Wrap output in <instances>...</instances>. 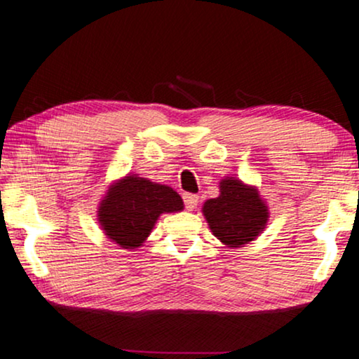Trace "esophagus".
Instances as JSON below:
<instances>
[{"mask_svg": "<svg viewBox=\"0 0 359 359\" xmlns=\"http://www.w3.org/2000/svg\"><path fill=\"white\" fill-rule=\"evenodd\" d=\"M183 199H184V206L188 211H194V209H196L198 201H199V198L196 196V194H184Z\"/></svg>", "mask_w": 359, "mask_h": 359, "instance_id": "obj_1", "label": "esophagus"}]
</instances>
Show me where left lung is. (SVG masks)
<instances>
[{
	"label": "left lung",
	"mask_w": 359,
	"mask_h": 359,
	"mask_svg": "<svg viewBox=\"0 0 359 359\" xmlns=\"http://www.w3.org/2000/svg\"><path fill=\"white\" fill-rule=\"evenodd\" d=\"M203 216L222 245L237 249L262 234L271 212L257 186L226 176L219 181V196L203 204Z\"/></svg>",
	"instance_id": "1"
}]
</instances>
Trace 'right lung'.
Returning a JSON list of instances; mask_svg holds the SVG:
<instances>
[{"label": "right lung", "instance_id": "obj_1", "mask_svg": "<svg viewBox=\"0 0 359 359\" xmlns=\"http://www.w3.org/2000/svg\"><path fill=\"white\" fill-rule=\"evenodd\" d=\"M183 209V199L173 188L130 173L105 191L97 221L114 244L135 250L145 244L161 214Z\"/></svg>", "mask_w": 359, "mask_h": 359}]
</instances>
